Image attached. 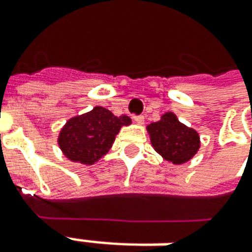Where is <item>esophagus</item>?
I'll list each match as a JSON object with an SVG mask.
<instances>
[{
    "label": "esophagus",
    "mask_w": 252,
    "mask_h": 252,
    "mask_svg": "<svg viewBox=\"0 0 252 252\" xmlns=\"http://www.w3.org/2000/svg\"><path fill=\"white\" fill-rule=\"evenodd\" d=\"M133 121L136 124H143L145 123V117L143 116H133Z\"/></svg>",
    "instance_id": "34e87169"
}]
</instances>
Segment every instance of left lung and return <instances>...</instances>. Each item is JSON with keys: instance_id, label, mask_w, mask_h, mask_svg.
Wrapping results in <instances>:
<instances>
[{"instance_id": "obj_1", "label": "left lung", "mask_w": 252, "mask_h": 252, "mask_svg": "<svg viewBox=\"0 0 252 252\" xmlns=\"http://www.w3.org/2000/svg\"><path fill=\"white\" fill-rule=\"evenodd\" d=\"M148 131L156 152L174 164L189 161L200 148L198 133L179 123L174 113H165L160 121L148 126Z\"/></svg>"}]
</instances>
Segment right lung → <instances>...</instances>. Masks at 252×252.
<instances>
[{
    "mask_svg": "<svg viewBox=\"0 0 252 252\" xmlns=\"http://www.w3.org/2000/svg\"><path fill=\"white\" fill-rule=\"evenodd\" d=\"M129 124L128 116L116 117L110 110L96 106L68 120L62 128L58 143L68 160L92 165L112 148L120 128Z\"/></svg>",
    "mask_w": 252,
    "mask_h": 252,
    "instance_id": "right-lung-1",
    "label": "right lung"
}]
</instances>
